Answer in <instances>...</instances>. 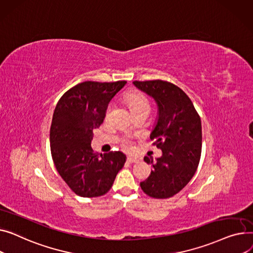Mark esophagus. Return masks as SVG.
I'll return each instance as SVG.
<instances>
[{"label": "esophagus", "instance_id": "obj_1", "mask_svg": "<svg viewBox=\"0 0 253 253\" xmlns=\"http://www.w3.org/2000/svg\"><path fill=\"white\" fill-rule=\"evenodd\" d=\"M126 160L129 162V163H133V162H138L139 159L138 158H135V157H131V156H128L126 158Z\"/></svg>", "mask_w": 253, "mask_h": 253}]
</instances>
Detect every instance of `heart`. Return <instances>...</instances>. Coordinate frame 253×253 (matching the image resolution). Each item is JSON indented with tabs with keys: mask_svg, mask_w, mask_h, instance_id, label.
I'll use <instances>...</instances> for the list:
<instances>
[{
	"mask_svg": "<svg viewBox=\"0 0 253 253\" xmlns=\"http://www.w3.org/2000/svg\"><path fill=\"white\" fill-rule=\"evenodd\" d=\"M127 105L130 109V112L141 110V109H149V102L141 94H132L130 95L127 100ZM110 110V107L108 108V112ZM122 146L124 149L129 150L131 148V140L130 138H125L122 140Z\"/></svg>",
	"mask_w": 253,
	"mask_h": 253,
	"instance_id": "heart-1",
	"label": "heart"
}]
</instances>
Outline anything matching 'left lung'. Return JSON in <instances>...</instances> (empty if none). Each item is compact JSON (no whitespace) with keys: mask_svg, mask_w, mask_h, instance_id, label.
<instances>
[{"mask_svg":"<svg viewBox=\"0 0 253 253\" xmlns=\"http://www.w3.org/2000/svg\"><path fill=\"white\" fill-rule=\"evenodd\" d=\"M132 84L157 104L158 116L150 139L162 151L155 162L152 157H144L153 169L140 186L148 196L169 198L179 193L197 170L202 147L200 116L186 93L171 83L156 80Z\"/></svg>","mask_w":253,"mask_h":253,"instance_id":"8db88e82","label":"left lung"}]
</instances>
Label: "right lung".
Masks as SVG:
<instances>
[{
  "instance_id": "obj_1",
  "label": "right lung",
  "mask_w": 253,
  "mask_h": 253,
  "mask_svg": "<svg viewBox=\"0 0 253 253\" xmlns=\"http://www.w3.org/2000/svg\"><path fill=\"white\" fill-rule=\"evenodd\" d=\"M126 84L84 82L58 101L50 129L51 154L57 171L82 197L102 196L110 190L126 156L121 151L98 154L92 149L111 99Z\"/></svg>"
}]
</instances>
